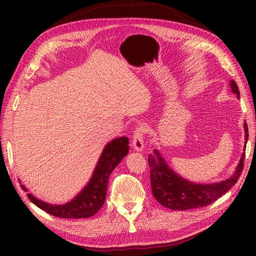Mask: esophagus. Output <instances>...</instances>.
<instances>
[{
    "instance_id": "esophagus-1",
    "label": "esophagus",
    "mask_w": 256,
    "mask_h": 256,
    "mask_svg": "<svg viewBox=\"0 0 256 256\" xmlns=\"http://www.w3.org/2000/svg\"><path fill=\"white\" fill-rule=\"evenodd\" d=\"M144 129L143 127H138L134 134L132 146L136 152H142L144 150Z\"/></svg>"
}]
</instances>
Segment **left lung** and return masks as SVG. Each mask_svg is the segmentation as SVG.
I'll list each match as a JSON object with an SVG mask.
<instances>
[{
  "mask_svg": "<svg viewBox=\"0 0 256 256\" xmlns=\"http://www.w3.org/2000/svg\"><path fill=\"white\" fill-rule=\"evenodd\" d=\"M232 92L239 98V90L234 80L230 81ZM244 128V148L248 141V126ZM244 161V152L236 166L234 174L226 180L214 184H196L190 182L178 175L174 170L168 166L164 158L158 150H154L148 154V164L150 168V186L154 198L162 206L172 210H187L198 207L210 205L214 200L233 187L242 172Z\"/></svg>",
  "mask_w": 256,
  "mask_h": 256,
  "instance_id": "1",
  "label": "left lung"
}]
</instances>
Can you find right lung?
<instances>
[{"label":"right lung","instance_id":"right-lung-1","mask_svg":"<svg viewBox=\"0 0 256 256\" xmlns=\"http://www.w3.org/2000/svg\"><path fill=\"white\" fill-rule=\"evenodd\" d=\"M129 152V138L120 136L108 143L100 154L90 182L72 200L65 204H50L28 193L30 202L58 218L82 219L90 218L102 207L108 189L109 176ZM21 187L28 192L24 184Z\"/></svg>","mask_w":256,"mask_h":256}]
</instances>
